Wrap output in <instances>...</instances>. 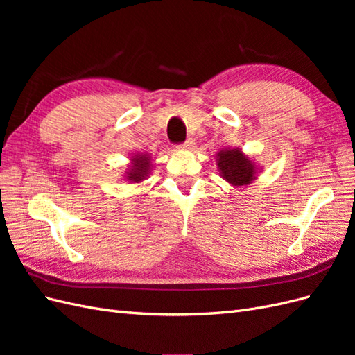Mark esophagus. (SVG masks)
<instances>
[{
  "label": "esophagus",
  "mask_w": 355,
  "mask_h": 355,
  "mask_svg": "<svg viewBox=\"0 0 355 355\" xmlns=\"http://www.w3.org/2000/svg\"><path fill=\"white\" fill-rule=\"evenodd\" d=\"M179 149H187V151H192V149L196 148V142L192 141V139H188V141L185 144H182L178 146Z\"/></svg>",
  "instance_id": "34e87169"
}]
</instances>
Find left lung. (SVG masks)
<instances>
[{"mask_svg": "<svg viewBox=\"0 0 355 355\" xmlns=\"http://www.w3.org/2000/svg\"><path fill=\"white\" fill-rule=\"evenodd\" d=\"M219 175L231 187H249L261 173V167L241 148H222L216 153Z\"/></svg>", "mask_w": 355, "mask_h": 355, "instance_id": "left-lung-1", "label": "left lung"}]
</instances>
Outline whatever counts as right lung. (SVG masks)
<instances>
[{
  "mask_svg": "<svg viewBox=\"0 0 355 355\" xmlns=\"http://www.w3.org/2000/svg\"><path fill=\"white\" fill-rule=\"evenodd\" d=\"M128 167L124 170L123 180L128 184H142L151 175L154 157L148 153H132L128 157Z\"/></svg>",
  "mask_w": 355,
  "mask_h": 355,
  "instance_id": "right-lung-1",
  "label": "right lung"
}]
</instances>
